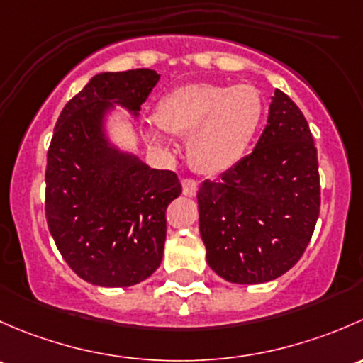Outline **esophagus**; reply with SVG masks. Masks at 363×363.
Here are the masks:
<instances>
[{
	"label": "esophagus",
	"instance_id": "esophagus-1",
	"mask_svg": "<svg viewBox=\"0 0 363 363\" xmlns=\"http://www.w3.org/2000/svg\"><path fill=\"white\" fill-rule=\"evenodd\" d=\"M182 189H183V196L194 197L197 194V182L190 180V178H185V180L182 182Z\"/></svg>",
	"mask_w": 363,
	"mask_h": 363
}]
</instances>
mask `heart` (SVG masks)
Here are the masks:
<instances>
[{
    "label": "heart",
    "mask_w": 363,
    "mask_h": 363,
    "mask_svg": "<svg viewBox=\"0 0 363 363\" xmlns=\"http://www.w3.org/2000/svg\"><path fill=\"white\" fill-rule=\"evenodd\" d=\"M262 115V94L248 84H186L164 96L155 108L157 125L189 138L190 160L206 174L236 166L255 138ZM162 130L148 127L145 138L157 150L169 152L171 143Z\"/></svg>",
    "instance_id": "obj_1"
}]
</instances>
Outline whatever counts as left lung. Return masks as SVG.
<instances>
[{"instance_id": "1", "label": "left lung", "mask_w": 363, "mask_h": 363, "mask_svg": "<svg viewBox=\"0 0 363 363\" xmlns=\"http://www.w3.org/2000/svg\"><path fill=\"white\" fill-rule=\"evenodd\" d=\"M208 265L225 281L257 285L292 269L320 213L318 157L297 104L276 89L252 154L197 192Z\"/></svg>"}]
</instances>
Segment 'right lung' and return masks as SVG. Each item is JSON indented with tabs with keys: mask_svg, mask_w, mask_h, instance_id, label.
I'll return each mask as SVG.
<instances>
[{
	"mask_svg": "<svg viewBox=\"0 0 363 363\" xmlns=\"http://www.w3.org/2000/svg\"><path fill=\"white\" fill-rule=\"evenodd\" d=\"M159 78L147 68L96 74L55 124L45 173L47 223L62 259L92 285H138L162 262L166 208L182 183L110 134L118 108L138 118Z\"/></svg>",
	"mask_w": 363,
	"mask_h": 363,
	"instance_id": "right-lung-1",
	"label": "right lung"
}]
</instances>
